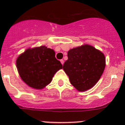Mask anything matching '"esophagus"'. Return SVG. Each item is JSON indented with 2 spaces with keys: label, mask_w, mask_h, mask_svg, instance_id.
Here are the masks:
<instances>
[{
  "label": "esophagus",
  "mask_w": 125,
  "mask_h": 125,
  "mask_svg": "<svg viewBox=\"0 0 125 125\" xmlns=\"http://www.w3.org/2000/svg\"><path fill=\"white\" fill-rule=\"evenodd\" d=\"M60 61H61V64H62L63 65L64 62V60H63V59H61V60H60Z\"/></svg>",
  "instance_id": "esophagus-1"
}]
</instances>
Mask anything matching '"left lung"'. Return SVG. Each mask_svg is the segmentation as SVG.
<instances>
[{"instance_id": "left-lung-1", "label": "left lung", "mask_w": 125, "mask_h": 125, "mask_svg": "<svg viewBox=\"0 0 125 125\" xmlns=\"http://www.w3.org/2000/svg\"><path fill=\"white\" fill-rule=\"evenodd\" d=\"M63 69L71 84L79 91L90 89L100 79L105 68V57L94 47L83 45L68 51Z\"/></svg>"}]
</instances>
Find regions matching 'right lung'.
Returning a JSON list of instances; mask_svg holds the SVG:
<instances>
[{"instance_id":"right-lung-1","label":"right lung","mask_w":125,"mask_h":125,"mask_svg":"<svg viewBox=\"0 0 125 125\" xmlns=\"http://www.w3.org/2000/svg\"><path fill=\"white\" fill-rule=\"evenodd\" d=\"M16 65L21 79L35 89L49 84L54 74L62 68L54 50L44 46L27 49L19 56Z\"/></svg>"}]
</instances>
